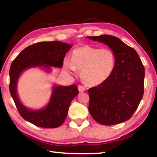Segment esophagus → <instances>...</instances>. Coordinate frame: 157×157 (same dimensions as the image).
Masks as SVG:
<instances>
[{
  "instance_id": "34e87169",
  "label": "esophagus",
  "mask_w": 157,
  "mask_h": 157,
  "mask_svg": "<svg viewBox=\"0 0 157 157\" xmlns=\"http://www.w3.org/2000/svg\"><path fill=\"white\" fill-rule=\"evenodd\" d=\"M78 89H79V92H83L85 90V88L83 86H82V85H79V86H78Z\"/></svg>"
}]
</instances>
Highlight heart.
Instances as JSON below:
<instances>
[{"label": "heart", "instance_id": "heart-1", "mask_svg": "<svg viewBox=\"0 0 157 157\" xmlns=\"http://www.w3.org/2000/svg\"><path fill=\"white\" fill-rule=\"evenodd\" d=\"M116 65L112 50L84 46L74 49L71 59H65L63 66L69 73L81 71V78L90 86L98 85L109 78Z\"/></svg>", "mask_w": 157, "mask_h": 157}]
</instances>
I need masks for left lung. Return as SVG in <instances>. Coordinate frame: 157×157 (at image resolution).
<instances>
[{"mask_svg": "<svg viewBox=\"0 0 157 157\" xmlns=\"http://www.w3.org/2000/svg\"><path fill=\"white\" fill-rule=\"evenodd\" d=\"M112 50L116 65L109 78L88 89L89 111L98 123L113 125L131 118L144 94L145 68L136 50L111 35L87 36Z\"/></svg>", "mask_w": 157, "mask_h": 157, "instance_id": "left-lung-1", "label": "left lung"}]
</instances>
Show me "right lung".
<instances>
[{
  "mask_svg": "<svg viewBox=\"0 0 157 157\" xmlns=\"http://www.w3.org/2000/svg\"><path fill=\"white\" fill-rule=\"evenodd\" d=\"M72 46L62 42L42 41L25 48L13 61L10 69V91L17 110L23 119L36 126L56 128L63 123L72 100L78 94L75 84L68 86H55L51 99L47 107L41 110L31 111L18 100L17 83L23 71L35 66L62 68L65 55Z\"/></svg>",
  "mask_w": 157,
  "mask_h": 157,
  "instance_id": "1",
  "label": "right lung"
}]
</instances>
